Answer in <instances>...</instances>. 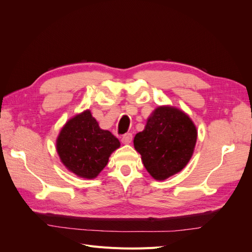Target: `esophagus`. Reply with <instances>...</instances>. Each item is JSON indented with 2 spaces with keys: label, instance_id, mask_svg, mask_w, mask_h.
<instances>
[{
  "label": "esophagus",
  "instance_id": "obj_1",
  "mask_svg": "<svg viewBox=\"0 0 252 252\" xmlns=\"http://www.w3.org/2000/svg\"><path fill=\"white\" fill-rule=\"evenodd\" d=\"M132 140V134L131 133H125L123 136H122V142L124 144H129Z\"/></svg>",
  "mask_w": 252,
  "mask_h": 252
}]
</instances>
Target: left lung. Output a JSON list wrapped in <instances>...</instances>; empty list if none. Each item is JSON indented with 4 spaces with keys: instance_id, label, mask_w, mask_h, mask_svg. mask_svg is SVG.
Instances as JSON below:
<instances>
[{
    "instance_id": "1",
    "label": "left lung",
    "mask_w": 252,
    "mask_h": 252,
    "mask_svg": "<svg viewBox=\"0 0 252 252\" xmlns=\"http://www.w3.org/2000/svg\"><path fill=\"white\" fill-rule=\"evenodd\" d=\"M196 135V128L187 114L174 107H158L144 130L135 134L133 144L151 177L163 181L187 165Z\"/></svg>"
}]
</instances>
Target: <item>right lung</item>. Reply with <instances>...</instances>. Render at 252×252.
I'll return each instance as SVG.
<instances>
[{
	"instance_id": "1",
	"label": "right lung",
	"mask_w": 252,
	"mask_h": 252,
	"mask_svg": "<svg viewBox=\"0 0 252 252\" xmlns=\"http://www.w3.org/2000/svg\"><path fill=\"white\" fill-rule=\"evenodd\" d=\"M119 147L120 141L110 131L98 127L89 110L68 121L57 140L62 163L68 170L86 179L95 178Z\"/></svg>"
}]
</instances>
